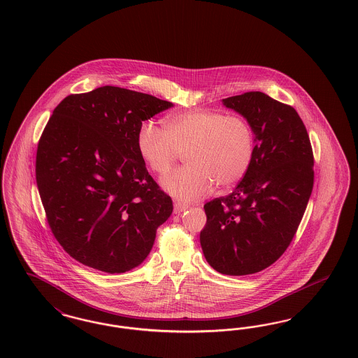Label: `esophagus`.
Wrapping results in <instances>:
<instances>
[{
    "instance_id": "34e87169",
    "label": "esophagus",
    "mask_w": 358,
    "mask_h": 358,
    "mask_svg": "<svg viewBox=\"0 0 358 358\" xmlns=\"http://www.w3.org/2000/svg\"><path fill=\"white\" fill-rule=\"evenodd\" d=\"M187 208H189V206H187L186 203L178 202V201H176V202H174V213H176V214H180V213L185 211Z\"/></svg>"
}]
</instances>
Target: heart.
I'll use <instances>...</instances> for the list:
<instances>
[{
	"label": "heart",
	"instance_id": "heart-1",
	"mask_svg": "<svg viewBox=\"0 0 358 358\" xmlns=\"http://www.w3.org/2000/svg\"><path fill=\"white\" fill-rule=\"evenodd\" d=\"M137 150L149 169L164 174L185 153L187 166L161 180L165 192L181 201L205 197L234 187L248 172L255 155V134L241 115L220 110H189L172 113L165 129L152 122L141 124Z\"/></svg>",
	"mask_w": 358,
	"mask_h": 358
}]
</instances>
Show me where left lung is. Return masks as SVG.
<instances>
[{
  "label": "left lung",
  "mask_w": 358,
  "mask_h": 358,
  "mask_svg": "<svg viewBox=\"0 0 358 358\" xmlns=\"http://www.w3.org/2000/svg\"><path fill=\"white\" fill-rule=\"evenodd\" d=\"M222 103L251 124L255 155L234 192L203 206L199 242L215 271L241 276L271 266L294 239L313 187V153L291 106L259 91Z\"/></svg>",
  "instance_id": "obj_1"
}]
</instances>
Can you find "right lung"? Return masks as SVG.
<instances>
[{"instance_id":"1","label":"right lung","mask_w":358,"mask_h":358,"mask_svg":"<svg viewBox=\"0 0 358 358\" xmlns=\"http://www.w3.org/2000/svg\"><path fill=\"white\" fill-rule=\"evenodd\" d=\"M173 103L120 87L75 94L57 106L39 138L38 190L64 251L82 264L122 273L148 257L173 202L137 150L143 122Z\"/></svg>"}]
</instances>
